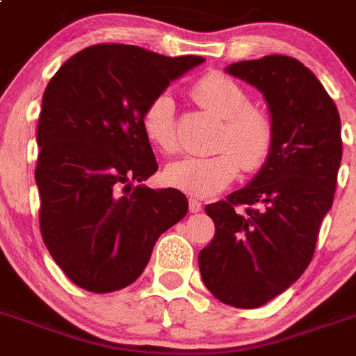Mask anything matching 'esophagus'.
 <instances>
[{"mask_svg": "<svg viewBox=\"0 0 356 356\" xmlns=\"http://www.w3.org/2000/svg\"><path fill=\"white\" fill-rule=\"evenodd\" d=\"M202 211V202L195 200V198H189V212H193V214H197V212Z\"/></svg>", "mask_w": 356, "mask_h": 356, "instance_id": "esophagus-1", "label": "esophagus"}]
</instances>
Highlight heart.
<instances>
[{"instance_id":"heart-1","label":"heart","mask_w":356,"mask_h":356,"mask_svg":"<svg viewBox=\"0 0 356 356\" xmlns=\"http://www.w3.org/2000/svg\"><path fill=\"white\" fill-rule=\"evenodd\" d=\"M191 96L200 107L223 119L214 142L216 152L204 158H184L165 168V181L172 188L197 198L223 191L238 170L254 174L265 167L274 149V122L265 108L249 105L244 88L219 72H211L195 82ZM149 140L167 154L179 149L175 99L159 92L142 115Z\"/></svg>"}]
</instances>
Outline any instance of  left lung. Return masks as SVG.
Instances as JSON below:
<instances>
[{
    "mask_svg": "<svg viewBox=\"0 0 356 356\" xmlns=\"http://www.w3.org/2000/svg\"><path fill=\"white\" fill-rule=\"evenodd\" d=\"M227 72L264 92L274 149L248 186L205 207L216 234L198 267L218 300L254 309L288 290L313 260L343 158L341 119L316 75L290 56L238 61Z\"/></svg>",
    "mask_w": 356,
    "mask_h": 356,
    "instance_id": "1",
    "label": "left lung"
}]
</instances>
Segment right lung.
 Listing matches in <instances>:
<instances>
[{
	"mask_svg": "<svg viewBox=\"0 0 356 356\" xmlns=\"http://www.w3.org/2000/svg\"><path fill=\"white\" fill-rule=\"evenodd\" d=\"M204 61L99 43L72 56L45 88L36 131L40 230L77 286L111 293L137 281L159 235L188 212L179 189L133 182L158 170L145 107Z\"/></svg>",
	"mask_w": 356,
	"mask_h": 356,
	"instance_id": "obj_1",
	"label": "right lung"
}]
</instances>
